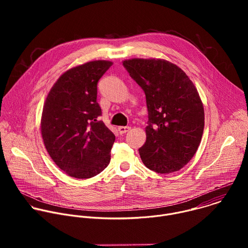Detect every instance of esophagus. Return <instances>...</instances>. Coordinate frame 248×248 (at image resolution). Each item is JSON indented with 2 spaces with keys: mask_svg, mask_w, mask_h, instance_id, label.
<instances>
[{
  "mask_svg": "<svg viewBox=\"0 0 248 248\" xmlns=\"http://www.w3.org/2000/svg\"><path fill=\"white\" fill-rule=\"evenodd\" d=\"M129 129H130L129 126H119V128H118L120 134H124V133H126Z\"/></svg>",
  "mask_w": 248,
  "mask_h": 248,
  "instance_id": "esophagus-1",
  "label": "esophagus"
}]
</instances>
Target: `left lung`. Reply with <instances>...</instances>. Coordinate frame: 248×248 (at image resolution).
<instances>
[{
	"label": "left lung",
	"instance_id": "1",
	"mask_svg": "<svg viewBox=\"0 0 248 248\" xmlns=\"http://www.w3.org/2000/svg\"><path fill=\"white\" fill-rule=\"evenodd\" d=\"M143 89L148 110L143 164L158 173L184 168L194 156L204 129L203 104L193 82L176 64L161 59L123 62Z\"/></svg>",
	"mask_w": 248,
	"mask_h": 248
}]
</instances>
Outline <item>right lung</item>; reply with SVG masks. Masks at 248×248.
I'll use <instances>...</instances> for the list:
<instances>
[{
  "label": "right lung",
  "instance_id": "obj_1",
  "mask_svg": "<svg viewBox=\"0 0 248 248\" xmlns=\"http://www.w3.org/2000/svg\"><path fill=\"white\" fill-rule=\"evenodd\" d=\"M113 64L92 61L63 73L51 88L41 117L43 142L69 176L90 179L107 168L115 134L98 118L97 83Z\"/></svg>",
  "mask_w": 248,
  "mask_h": 248
}]
</instances>
